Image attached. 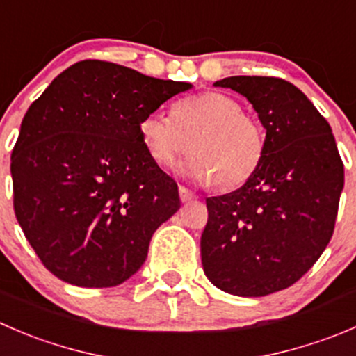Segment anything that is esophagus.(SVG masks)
Instances as JSON below:
<instances>
[{"label":"esophagus","mask_w":356,"mask_h":356,"mask_svg":"<svg viewBox=\"0 0 356 356\" xmlns=\"http://www.w3.org/2000/svg\"><path fill=\"white\" fill-rule=\"evenodd\" d=\"M179 196H181V202H191V200L196 198L195 193L189 191L188 188H184V186H179Z\"/></svg>","instance_id":"1"}]
</instances>
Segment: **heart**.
Wrapping results in <instances>:
<instances>
[{
	"instance_id": "b5f03b06",
	"label": "heart",
	"mask_w": 356,
	"mask_h": 356,
	"mask_svg": "<svg viewBox=\"0 0 356 356\" xmlns=\"http://www.w3.org/2000/svg\"><path fill=\"white\" fill-rule=\"evenodd\" d=\"M140 139L151 160L172 168L193 154L184 170L198 182H216L220 189L245 184L257 172L266 151V132L255 116L222 92L191 95L172 109L154 111L140 122Z\"/></svg>"
}]
</instances>
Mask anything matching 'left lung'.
<instances>
[{
	"instance_id": "obj_1",
	"label": "left lung",
	"mask_w": 356,
	"mask_h": 356,
	"mask_svg": "<svg viewBox=\"0 0 356 356\" xmlns=\"http://www.w3.org/2000/svg\"><path fill=\"white\" fill-rule=\"evenodd\" d=\"M213 85L254 106L266 129V151L241 188L207 198L203 271L227 294L262 298L296 284L325 250L344 165L327 120L292 83L231 76Z\"/></svg>"
}]
</instances>
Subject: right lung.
<instances>
[{
  "label": "right lung",
  "instance_id": "1",
  "mask_svg": "<svg viewBox=\"0 0 356 356\" xmlns=\"http://www.w3.org/2000/svg\"><path fill=\"white\" fill-rule=\"evenodd\" d=\"M191 88L125 65L81 60L29 106L12 153L13 210L50 273L115 287L137 273L151 236L181 207L147 154L140 122Z\"/></svg>",
  "mask_w": 356,
  "mask_h": 356
}]
</instances>
